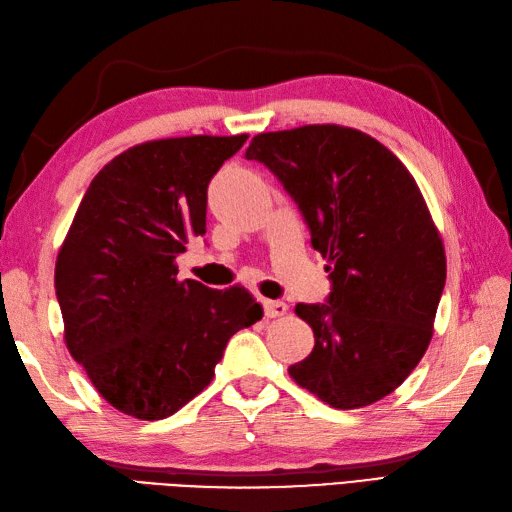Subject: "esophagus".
Returning <instances> with one entry per match:
<instances>
[{"mask_svg":"<svg viewBox=\"0 0 512 512\" xmlns=\"http://www.w3.org/2000/svg\"><path fill=\"white\" fill-rule=\"evenodd\" d=\"M262 310H265L267 319H278V316H284L288 312V306L284 301L265 299V301H262Z\"/></svg>","mask_w":512,"mask_h":512,"instance_id":"obj_1","label":"esophagus"}]
</instances>
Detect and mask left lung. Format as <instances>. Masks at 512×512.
<instances>
[{
	"label": "left lung",
	"mask_w": 512,
	"mask_h": 512,
	"mask_svg": "<svg viewBox=\"0 0 512 512\" xmlns=\"http://www.w3.org/2000/svg\"><path fill=\"white\" fill-rule=\"evenodd\" d=\"M245 159L278 178L329 262L325 303L295 306L314 349L290 377L336 409L377 403L418 366L446 284L416 181L375 137L338 124L260 133Z\"/></svg>",
	"instance_id": "8db88e82"
}]
</instances>
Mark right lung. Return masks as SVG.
<instances>
[{"instance_id": "right-lung-1", "label": "right lung", "mask_w": 512, "mask_h": 512, "mask_svg": "<svg viewBox=\"0 0 512 512\" xmlns=\"http://www.w3.org/2000/svg\"><path fill=\"white\" fill-rule=\"evenodd\" d=\"M247 135H191L124 150L94 176L55 262L66 347L109 405L163 420L200 394L228 340L262 319L243 286L178 282L206 232V189Z\"/></svg>"}]
</instances>
